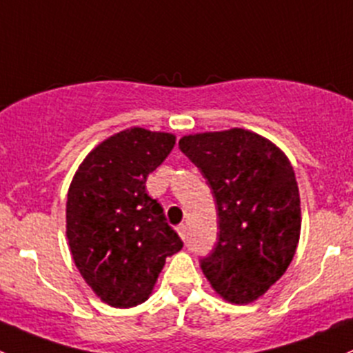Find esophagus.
Returning a JSON list of instances; mask_svg holds the SVG:
<instances>
[{
    "mask_svg": "<svg viewBox=\"0 0 353 353\" xmlns=\"http://www.w3.org/2000/svg\"><path fill=\"white\" fill-rule=\"evenodd\" d=\"M176 232L180 234V238L183 239V241L188 238V230H187V226H185V224H180V226H176Z\"/></svg>",
    "mask_w": 353,
    "mask_h": 353,
    "instance_id": "34e87169",
    "label": "esophagus"
}]
</instances>
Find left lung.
Here are the masks:
<instances>
[{
  "mask_svg": "<svg viewBox=\"0 0 353 353\" xmlns=\"http://www.w3.org/2000/svg\"><path fill=\"white\" fill-rule=\"evenodd\" d=\"M178 146L207 180L219 217L203 275L228 303H253L285 274L299 243L292 165L274 143L238 127L183 136Z\"/></svg>",
  "mask_w": 353,
  "mask_h": 353,
  "instance_id": "8db88e82",
  "label": "left lung"
}]
</instances>
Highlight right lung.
I'll return each mask as SVG.
<instances>
[{"label": "right lung", "mask_w": 353, "mask_h": 353, "mask_svg": "<svg viewBox=\"0 0 353 353\" xmlns=\"http://www.w3.org/2000/svg\"><path fill=\"white\" fill-rule=\"evenodd\" d=\"M173 146V134L130 127L98 144L69 185V250L86 284L108 306L144 303L166 258L183 246L146 192L148 176Z\"/></svg>", "instance_id": "1"}]
</instances>
